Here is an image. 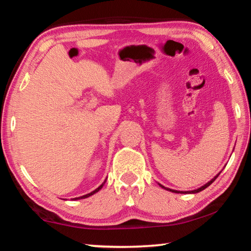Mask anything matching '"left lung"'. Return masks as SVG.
<instances>
[{
	"label": "left lung",
	"mask_w": 251,
	"mask_h": 251,
	"mask_svg": "<svg viewBox=\"0 0 251 251\" xmlns=\"http://www.w3.org/2000/svg\"><path fill=\"white\" fill-rule=\"evenodd\" d=\"M220 173H222V172H220ZM220 173H218L217 175H216L214 178H212V179H210L209 181L206 182L205 185L201 186V187H199V188H197V189H194V190H186V192H184V190H174V189H171V188H167V187H165V186H163L161 184H158V185L161 187V188H164V189H166V190H169V192H172V193H176V194H197V193H199V192H201V190H203L205 188H207V187L209 186V185H211L212 182H214V180L216 179V178L218 177V175H219Z\"/></svg>",
	"instance_id": "left-lung-1"
}]
</instances>
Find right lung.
I'll use <instances>...</instances> for the list:
<instances>
[{
	"label": "right lung",
	"instance_id": "obj_1",
	"mask_svg": "<svg viewBox=\"0 0 251 251\" xmlns=\"http://www.w3.org/2000/svg\"><path fill=\"white\" fill-rule=\"evenodd\" d=\"M106 179H107V178H106ZM106 179L101 182V185L100 186H99L97 187V188L95 189V190H93V192H91L90 194H86V195H84V196H80V197H76V198H72V201H78V199H84V198H87V197H90V196H92V195H94V194H96L97 192H100V190L103 188V186L105 185V182H106Z\"/></svg>",
	"mask_w": 251,
	"mask_h": 251
}]
</instances>
